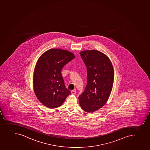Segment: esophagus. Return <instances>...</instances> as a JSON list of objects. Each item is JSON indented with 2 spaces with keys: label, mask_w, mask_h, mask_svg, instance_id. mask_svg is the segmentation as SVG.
I'll return each mask as SVG.
<instances>
[{
  "label": "esophagus",
  "mask_w": 150,
  "mask_h": 150,
  "mask_svg": "<svg viewBox=\"0 0 150 150\" xmlns=\"http://www.w3.org/2000/svg\"><path fill=\"white\" fill-rule=\"evenodd\" d=\"M71 93L72 95H75L76 93V91L75 90H72L71 91Z\"/></svg>",
  "instance_id": "obj_1"
}]
</instances>
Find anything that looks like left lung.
Here are the masks:
<instances>
[{
    "label": "left lung",
    "mask_w": 150,
    "mask_h": 150,
    "mask_svg": "<svg viewBox=\"0 0 150 150\" xmlns=\"http://www.w3.org/2000/svg\"><path fill=\"white\" fill-rule=\"evenodd\" d=\"M87 67V83L84 91L79 97L81 108L93 113L106 104L110 97L114 79V70L110 59L97 50L80 52Z\"/></svg>",
    "instance_id": "left-lung-1"
}]
</instances>
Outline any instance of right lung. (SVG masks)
<instances>
[{
  "label": "right lung",
  "mask_w": 150,
  "mask_h": 150,
  "mask_svg": "<svg viewBox=\"0 0 150 150\" xmlns=\"http://www.w3.org/2000/svg\"><path fill=\"white\" fill-rule=\"evenodd\" d=\"M75 57L69 50L52 49L39 58L34 68L33 87L36 97L43 105L58 108L70 94L64 86L61 70Z\"/></svg>",
  "instance_id": "obj_1"
}]
</instances>
